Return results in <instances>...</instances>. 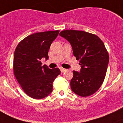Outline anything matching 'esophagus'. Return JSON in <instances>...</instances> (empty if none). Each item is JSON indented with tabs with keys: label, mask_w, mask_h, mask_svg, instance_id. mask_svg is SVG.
Wrapping results in <instances>:
<instances>
[{
	"label": "esophagus",
	"mask_w": 123,
	"mask_h": 123,
	"mask_svg": "<svg viewBox=\"0 0 123 123\" xmlns=\"http://www.w3.org/2000/svg\"><path fill=\"white\" fill-rule=\"evenodd\" d=\"M60 70H61V71L62 72V73H64V72H65V71L67 70V69H65V68H64L61 67V68H60Z\"/></svg>",
	"instance_id": "1"
}]
</instances>
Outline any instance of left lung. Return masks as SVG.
<instances>
[{"instance_id": "1", "label": "left lung", "mask_w": 123, "mask_h": 123, "mask_svg": "<svg viewBox=\"0 0 123 123\" xmlns=\"http://www.w3.org/2000/svg\"><path fill=\"white\" fill-rule=\"evenodd\" d=\"M59 35L70 43L81 65L80 72L73 71L72 90L82 97L93 95L104 82L108 65L109 55L104 43L95 34L83 31L67 30Z\"/></svg>"}]
</instances>
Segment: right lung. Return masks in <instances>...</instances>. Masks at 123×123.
I'll list each match as a JSON object with an SVG mask.
<instances>
[{
	"mask_svg": "<svg viewBox=\"0 0 123 123\" xmlns=\"http://www.w3.org/2000/svg\"><path fill=\"white\" fill-rule=\"evenodd\" d=\"M59 30L34 33L22 40L16 48L13 73L18 83L30 97L40 99L53 90V82L61 73L59 68L42 65L41 59L49 58L48 52Z\"/></svg>",
	"mask_w": 123,
	"mask_h": 123,
	"instance_id": "right-lung-1",
	"label": "right lung"
}]
</instances>
